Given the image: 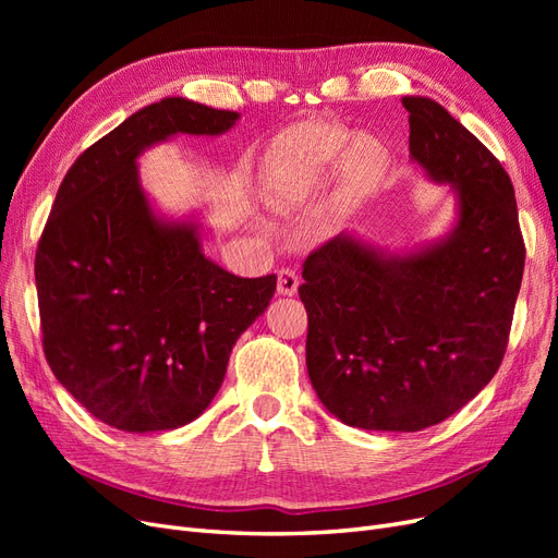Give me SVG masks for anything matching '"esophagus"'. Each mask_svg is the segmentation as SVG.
Instances as JSON below:
<instances>
[{
  "label": "esophagus",
  "instance_id": "1",
  "mask_svg": "<svg viewBox=\"0 0 558 558\" xmlns=\"http://www.w3.org/2000/svg\"><path fill=\"white\" fill-rule=\"evenodd\" d=\"M298 286H300V279L295 275V269H279L277 272V291L279 295H295L298 293Z\"/></svg>",
  "mask_w": 558,
  "mask_h": 558
}]
</instances>
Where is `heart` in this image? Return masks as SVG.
<instances>
[{
    "mask_svg": "<svg viewBox=\"0 0 558 558\" xmlns=\"http://www.w3.org/2000/svg\"><path fill=\"white\" fill-rule=\"evenodd\" d=\"M391 167L388 146L375 134L305 121L277 134L263 158L267 205L283 211L305 205L335 181V199L353 211L373 197Z\"/></svg>",
    "mask_w": 558,
    "mask_h": 558,
    "instance_id": "1",
    "label": "heart"
}]
</instances>
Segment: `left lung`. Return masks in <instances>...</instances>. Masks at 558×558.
Listing matches in <instances>:
<instances>
[{"label":"left lung","instance_id":"left-lung-1","mask_svg":"<svg viewBox=\"0 0 558 558\" xmlns=\"http://www.w3.org/2000/svg\"><path fill=\"white\" fill-rule=\"evenodd\" d=\"M402 107L412 162L456 199L451 230L400 253L337 234L310 253L298 293L326 410L353 428L416 433L494 379L526 248L512 181L488 148L430 97Z\"/></svg>","mask_w":558,"mask_h":558}]
</instances>
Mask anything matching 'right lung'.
<instances>
[{"instance_id": "right-lung-1", "label": "right lung", "mask_w": 558, "mask_h": 558, "mask_svg": "<svg viewBox=\"0 0 558 558\" xmlns=\"http://www.w3.org/2000/svg\"><path fill=\"white\" fill-rule=\"evenodd\" d=\"M240 113L185 97L148 105L70 167L37 248L44 353L83 408L125 433L191 424L277 277H234L205 256L195 214H158L140 156L179 134L218 137Z\"/></svg>"}]
</instances>
